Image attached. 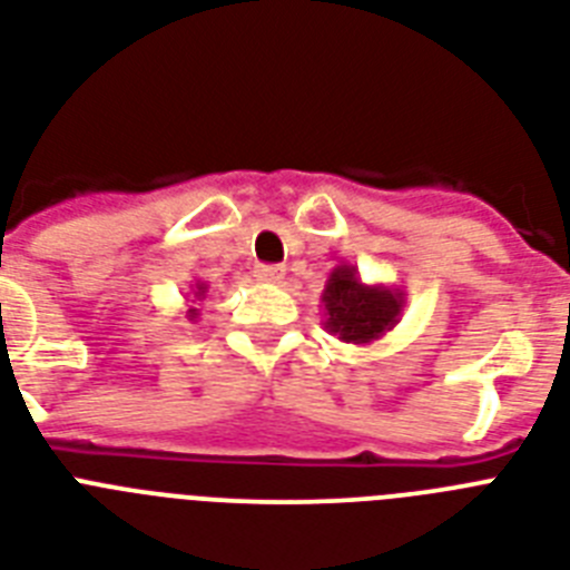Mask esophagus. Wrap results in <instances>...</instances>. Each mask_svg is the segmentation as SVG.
I'll use <instances>...</instances> for the list:
<instances>
[{"label":"esophagus","mask_w":570,"mask_h":570,"mask_svg":"<svg viewBox=\"0 0 570 570\" xmlns=\"http://www.w3.org/2000/svg\"><path fill=\"white\" fill-rule=\"evenodd\" d=\"M256 276L262 282H282V279H285V267H282V265H258Z\"/></svg>","instance_id":"obj_1"}]
</instances>
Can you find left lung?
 <instances>
[{
    "label": "left lung",
    "mask_w": 570,
    "mask_h": 570,
    "mask_svg": "<svg viewBox=\"0 0 570 570\" xmlns=\"http://www.w3.org/2000/svg\"><path fill=\"white\" fill-rule=\"evenodd\" d=\"M320 305L328 335L366 346L396 326L404 312V294L390 285H366L355 265H337L328 274Z\"/></svg>",
    "instance_id": "obj_1"
}]
</instances>
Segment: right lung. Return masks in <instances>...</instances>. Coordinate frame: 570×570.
Listing matches in <instances>:
<instances>
[{
    "mask_svg": "<svg viewBox=\"0 0 570 570\" xmlns=\"http://www.w3.org/2000/svg\"><path fill=\"white\" fill-rule=\"evenodd\" d=\"M206 291H209V285H206V282H200V279H195L191 291L186 294V320L200 317V303L206 299Z\"/></svg>",
    "mask_w": 570,
    "mask_h": 570,
    "instance_id": "right-lung-1",
    "label": "right lung"
}]
</instances>
